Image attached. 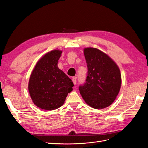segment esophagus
Wrapping results in <instances>:
<instances>
[{
  "label": "esophagus",
  "instance_id": "34e87169",
  "mask_svg": "<svg viewBox=\"0 0 148 148\" xmlns=\"http://www.w3.org/2000/svg\"><path fill=\"white\" fill-rule=\"evenodd\" d=\"M72 81H73V83L75 85H76V84H77V78L76 77H73L72 78Z\"/></svg>",
  "mask_w": 148,
  "mask_h": 148
}]
</instances>
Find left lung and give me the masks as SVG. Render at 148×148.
Here are the masks:
<instances>
[{"instance_id": "1", "label": "left lung", "mask_w": 148, "mask_h": 148, "mask_svg": "<svg viewBox=\"0 0 148 148\" xmlns=\"http://www.w3.org/2000/svg\"><path fill=\"white\" fill-rule=\"evenodd\" d=\"M87 77L79 91L84 101L95 109L109 106L115 99L121 86V75L110 58L96 48L84 49Z\"/></svg>"}]
</instances>
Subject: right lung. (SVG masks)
<instances>
[{
	"mask_svg": "<svg viewBox=\"0 0 148 148\" xmlns=\"http://www.w3.org/2000/svg\"><path fill=\"white\" fill-rule=\"evenodd\" d=\"M61 53L59 50L48 52L38 61L31 73L29 95L34 104L41 109H58L72 91L73 83L57 66Z\"/></svg>",
	"mask_w": 148,
	"mask_h": 148,
	"instance_id": "1",
	"label": "right lung"
}]
</instances>
